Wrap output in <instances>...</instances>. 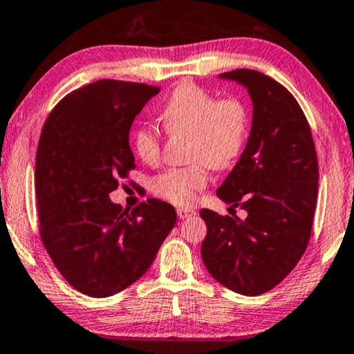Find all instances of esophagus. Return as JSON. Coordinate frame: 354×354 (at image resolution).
I'll return each mask as SVG.
<instances>
[{"mask_svg": "<svg viewBox=\"0 0 354 354\" xmlns=\"http://www.w3.org/2000/svg\"><path fill=\"white\" fill-rule=\"evenodd\" d=\"M194 214H196V210H193V209H188V207H177V215H178V218H182V220L188 218V216H192V215H194Z\"/></svg>", "mask_w": 354, "mask_h": 354, "instance_id": "1", "label": "esophagus"}]
</instances>
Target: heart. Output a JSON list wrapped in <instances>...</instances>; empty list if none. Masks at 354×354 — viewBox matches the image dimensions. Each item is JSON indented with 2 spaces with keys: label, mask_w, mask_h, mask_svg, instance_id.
Segmentation results:
<instances>
[{
  "label": "heart",
  "mask_w": 354,
  "mask_h": 354,
  "mask_svg": "<svg viewBox=\"0 0 354 354\" xmlns=\"http://www.w3.org/2000/svg\"><path fill=\"white\" fill-rule=\"evenodd\" d=\"M160 117L169 134L189 133L182 167H167L151 180V192L169 203L187 205L209 182V167L226 169L242 155L248 136V111L239 97L218 100L193 82L178 85L161 107ZM162 134L144 123L134 133L139 158L155 165L161 156Z\"/></svg>",
  "instance_id": "heart-1"
}]
</instances>
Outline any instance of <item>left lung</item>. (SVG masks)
Returning <instances> with one entry per match:
<instances>
[{
	"label": "left lung",
	"instance_id": "8db88e82",
	"mask_svg": "<svg viewBox=\"0 0 354 354\" xmlns=\"http://www.w3.org/2000/svg\"><path fill=\"white\" fill-rule=\"evenodd\" d=\"M220 77L245 85L253 101L245 150L216 189L248 216L201 210L207 225L201 254L216 281L258 296L279 285L307 250L318 196L317 150L301 106L283 85L253 69Z\"/></svg>",
	"mask_w": 354,
	"mask_h": 354
}]
</instances>
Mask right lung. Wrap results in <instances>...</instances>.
<instances>
[{"instance_id": "right-lung-1", "label": "right lung", "mask_w": 354, "mask_h": 354, "mask_svg": "<svg viewBox=\"0 0 354 354\" xmlns=\"http://www.w3.org/2000/svg\"><path fill=\"white\" fill-rule=\"evenodd\" d=\"M160 86L97 80L71 91L48 113L36 150L39 234L63 279L91 297L123 291L142 277L176 226L171 204H113L136 162L129 128Z\"/></svg>"}]
</instances>
